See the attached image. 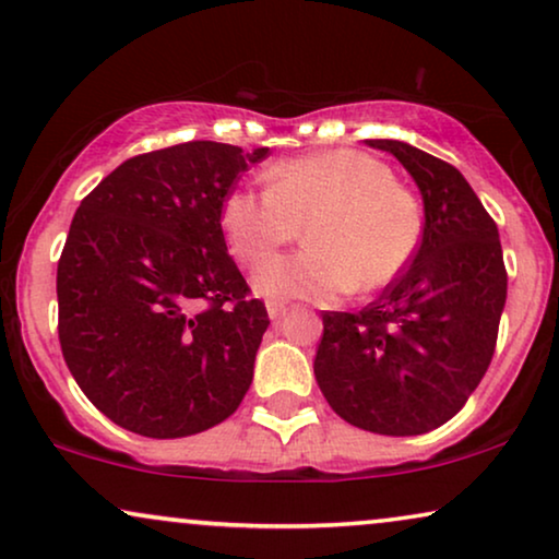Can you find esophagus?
I'll list each match as a JSON object with an SVG mask.
<instances>
[{"mask_svg": "<svg viewBox=\"0 0 559 559\" xmlns=\"http://www.w3.org/2000/svg\"><path fill=\"white\" fill-rule=\"evenodd\" d=\"M285 305L282 302H266V316H270L272 320H277V318H282L285 316Z\"/></svg>", "mask_w": 559, "mask_h": 559, "instance_id": "34e87169", "label": "esophagus"}]
</instances>
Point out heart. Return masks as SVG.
<instances>
[{"label": "heart", "mask_w": 559, "mask_h": 559, "mask_svg": "<svg viewBox=\"0 0 559 559\" xmlns=\"http://www.w3.org/2000/svg\"><path fill=\"white\" fill-rule=\"evenodd\" d=\"M266 188H236L221 209L228 249L262 262L305 226L308 249L272 257L254 272L259 295L274 300H338L371 293L407 270L423 239V211L381 159L328 150L266 170Z\"/></svg>", "instance_id": "b5f03b06"}]
</instances>
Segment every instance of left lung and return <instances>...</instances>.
<instances>
[{"mask_svg":"<svg viewBox=\"0 0 559 559\" xmlns=\"http://www.w3.org/2000/svg\"><path fill=\"white\" fill-rule=\"evenodd\" d=\"M389 152L423 195L407 270L358 312H323L316 379L335 415L379 435H423L468 402L491 364L507 305L499 228L453 165L400 140Z\"/></svg>","mask_w":559,"mask_h":559,"instance_id":"left-lung-1","label":"left lung"}]
</instances>
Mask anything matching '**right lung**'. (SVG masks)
<instances>
[{"label": "right lung", "mask_w": 559, "mask_h": 559, "mask_svg": "<svg viewBox=\"0 0 559 559\" xmlns=\"http://www.w3.org/2000/svg\"><path fill=\"white\" fill-rule=\"evenodd\" d=\"M270 147L186 142L136 155L83 198L58 262V335L111 423L188 438L231 417L270 325L228 257L221 209Z\"/></svg>", "instance_id": "add662e5"}]
</instances>
